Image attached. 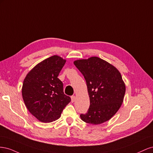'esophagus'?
<instances>
[{
    "label": "esophagus",
    "mask_w": 153,
    "mask_h": 153,
    "mask_svg": "<svg viewBox=\"0 0 153 153\" xmlns=\"http://www.w3.org/2000/svg\"><path fill=\"white\" fill-rule=\"evenodd\" d=\"M71 101L72 102H74V101H75V100H76V96H72L71 97Z\"/></svg>",
    "instance_id": "34e87169"
}]
</instances>
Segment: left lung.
I'll return each mask as SVG.
<instances>
[{
	"mask_svg": "<svg viewBox=\"0 0 153 153\" xmlns=\"http://www.w3.org/2000/svg\"><path fill=\"white\" fill-rule=\"evenodd\" d=\"M73 63L85 78L90 99L88 112L80 115L81 119L94 125L108 121L124 100L126 85L121 73L98 57L76 60Z\"/></svg>",
	"mask_w": 153,
	"mask_h": 153,
	"instance_id": "obj_1",
	"label": "left lung"
}]
</instances>
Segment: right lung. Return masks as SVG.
I'll list each match as a JSON object with an SVG mask.
<instances>
[{
  "mask_svg": "<svg viewBox=\"0 0 153 153\" xmlns=\"http://www.w3.org/2000/svg\"><path fill=\"white\" fill-rule=\"evenodd\" d=\"M66 62L59 55H53L36 64L24 80L22 94L24 103L41 122L58 119L71 101L70 97L64 94L62 82L57 78Z\"/></svg>",
  "mask_w": 153,
  "mask_h": 153,
  "instance_id": "obj_1",
  "label": "right lung"
}]
</instances>
